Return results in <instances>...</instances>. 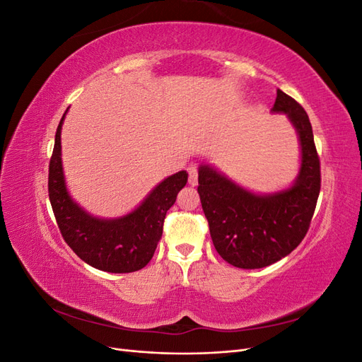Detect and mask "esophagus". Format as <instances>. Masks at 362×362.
Here are the masks:
<instances>
[{"label": "esophagus", "instance_id": "obj_1", "mask_svg": "<svg viewBox=\"0 0 362 362\" xmlns=\"http://www.w3.org/2000/svg\"><path fill=\"white\" fill-rule=\"evenodd\" d=\"M189 184L192 187H196V185H198V169L196 168L189 169Z\"/></svg>", "mask_w": 362, "mask_h": 362}]
</instances>
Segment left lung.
Listing matches in <instances>:
<instances>
[{
  "label": "left lung",
  "instance_id": "8db88e82",
  "mask_svg": "<svg viewBox=\"0 0 362 362\" xmlns=\"http://www.w3.org/2000/svg\"><path fill=\"white\" fill-rule=\"evenodd\" d=\"M272 113L288 117L300 145V168L287 189L255 193L210 164L199 166L198 193L213 245L240 269L266 267L291 254L308 233L320 193V161L308 115L279 89Z\"/></svg>",
  "mask_w": 362,
  "mask_h": 362
}]
</instances>
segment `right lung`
<instances>
[{
  "mask_svg": "<svg viewBox=\"0 0 362 362\" xmlns=\"http://www.w3.org/2000/svg\"><path fill=\"white\" fill-rule=\"evenodd\" d=\"M69 110V108H68ZM57 127L49 161L48 193L64 242L87 264L110 273L144 269L163 234V222L178 192L187 184L189 173L180 170L164 178L133 211L120 217H98L72 199L62 164V127Z\"/></svg>",
  "mask_w": 362,
  "mask_h": 362,
  "instance_id": "obj_1",
  "label": "right lung"
}]
</instances>
